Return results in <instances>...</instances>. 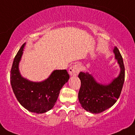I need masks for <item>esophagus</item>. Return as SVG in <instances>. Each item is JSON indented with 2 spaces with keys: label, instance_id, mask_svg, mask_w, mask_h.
Segmentation results:
<instances>
[{
  "label": "esophagus",
  "instance_id": "34e87169",
  "mask_svg": "<svg viewBox=\"0 0 135 135\" xmlns=\"http://www.w3.org/2000/svg\"><path fill=\"white\" fill-rule=\"evenodd\" d=\"M81 65L80 64H76L73 65L70 68L69 73L71 76H77L78 73L81 70Z\"/></svg>",
  "mask_w": 135,
  "mask_h": 135
}]
</instances>
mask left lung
Wrapping results in <instances>:
<instances>
[{"label": "left lung", "mask_w": 135, "mask_h": 135, "mask_svg": "<svg viewBox=\"0 0 135 135\" xmlns=\"http://www.w3.org/2000/svg\"><path fill=\"white\" fill-rule=\"evenodd\" d=\"M113 53L120 69L118 76L108 84H102L95 80L91 74L81 71L78 78L81 87L78 100L82 108L91 113H100L112 107L120 97L124 80V66L123 58L117 47Z\"/></svg>", "instance_id": "8db88e82"}]
</instances>
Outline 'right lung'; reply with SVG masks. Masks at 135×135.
Instances as JSON below:
<instances>
[{
    "mask_svg": "<svg viewBox=\"0 0 135 135\" xmlns=\"http://www.w3.org/2000/svg\"><path fill=\"white\" fill-rule=\"evenodd\" d=\"M25 45V43L13 60L11 71L12 88L18 102L25 109L32 113H45L54 107L60 91L70 76L66 70H55L49 78L39 82L23 77L18 66Z\"/></svg>",
    "mask_w": 135,
    "mask_h": 135,
    "instance_id": "add662e5",
    "label": "right lung"
}]
</instances>
